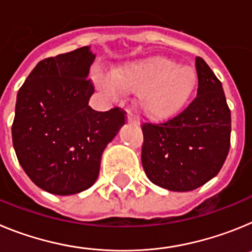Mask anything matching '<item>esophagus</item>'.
Returning a JSON list of instances; mask_svg holds the SVG:
<instances>
[{"label": "esophagus", "mask_w": 252, "mask_h": 252, "mask_svg": "<svg viewBox=\"0 0 252 252\" xmlns=\"http://www.w3.org/2000/svg\"><path fill=\"white\" fill-rule=\"evenodd\" d=\"M126 122H127V124H131V125H135V126H139L140 125V122L137 121L135 117H132L131 115H128L127 117H126Z\"/></svg>", "instance_id": "obj_1"}]
</instances>
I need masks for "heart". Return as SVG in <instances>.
I'll use <instances>...</instances> for the list:
<instances>
[{
	"mask_svg": "<svg viewBox=\"0 0 252 252\" xmlns=\"http://www.w3.org/2000/svg\"><path fill=\"white\" fill-rule=\"evenodd\" d=\"M197 83L193 66L161 55L131 60L117 66L111 79H99L102 90L111 95L136 92L137 111L153 121H166L177 116L189 102Z\"/></svg>",
	"mask_w": 252,
	"mask_h": 252,
	"instance_id": "1",
	"label": "heart"
}]
</instances>
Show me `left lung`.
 I'll return each instance as SVG.
<instances>
[{"mask_svg":"<svg viewBox=\"0 0 252 252\" xmlns=\"http://www.w3.org/2000/svg\"><path fill=\"white\" fill-rule=\"evenodd\" d=\"M194 101L165 124L142 125V168L151 183L189 192L221 170L230 150L231 111L222 83L202 58H195Z\"/></svg>","mask_w":252,"mask_h":252,"instance_id":"left-lung-1","label":"left lung"}]
</instances>
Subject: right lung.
Wrapping results in <instances>:
<instances>
[{"instance_id": "right-lung-1", "label": "right lung", "mask_w": 252, "mask_h": 252, "mask_svg": "<svg viewBox=\"0 0 252 252\" xmlns=\"http://www.w3.org/2000/svg\"><path fill=\"white\" fill-rule=\"evenodd\" d=\"M94 59L91 46H83L41 60L17 93L13 149L28 177L51 194L91 188L104 149L125 125L120 108L97 112L88 106Z\"/></svg>"}]
</instances>
